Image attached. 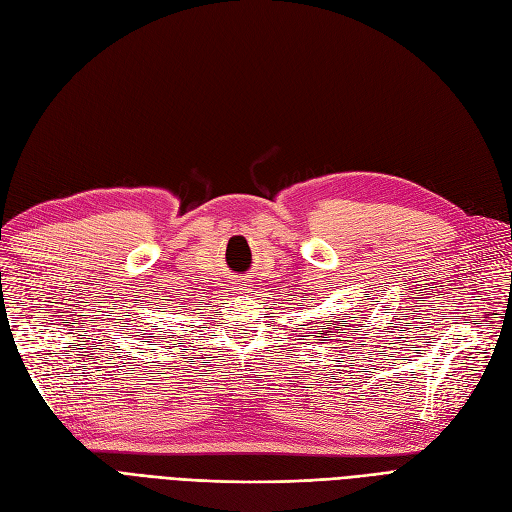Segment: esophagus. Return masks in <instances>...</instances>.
Returning a JSON list of instances; mask_svg holds the SVG:
<instances>
[{"label": "esophagus", "instance_id": "1", "mask_svg": "<svg viewBox=\"0 0 512 512\" xmlns=\"http://www.w3.org/2000/svg\"><path fill=\"white\" fill-rule=\"evenodd\" d=\"M236 285H238V289H240V287H242V283H236Z\"/></svg>", "mask_w": 512, "mask_h": 512}]
</instances>
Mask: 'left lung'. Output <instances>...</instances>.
Returning a JSON list of instances; mask_svg holds the SVG:
<instances>
[{"instance_id":"1","label":"left lung","mask_w":512,"mask_h":512,"mask_svg":"<svg viewBox=\"0 0 512 512\" xmlns=\"http://www.w3.org/2000/svg\"><path fill=\"white\" fill-rule=\"evenodd\" d=\"M353 319H355V317H353ZM336 325H338V321H336L332 327H323V329H325L323 336H325V338H332L334 334H340V329H342V327H340V329H336ZM319 338H321V336H319Z\"/></svg>"}]
</instances>
